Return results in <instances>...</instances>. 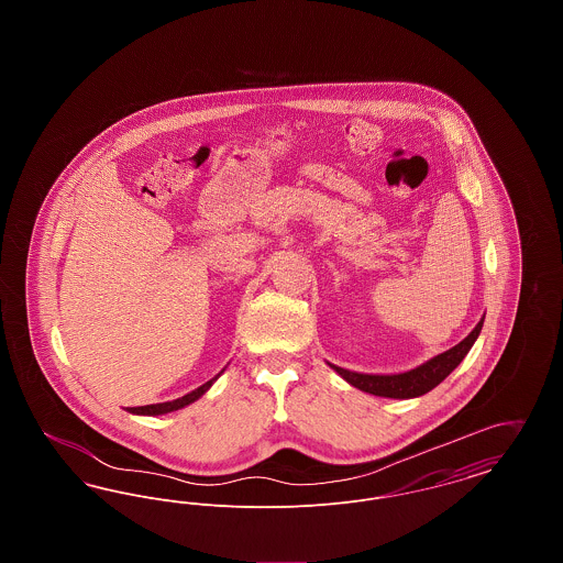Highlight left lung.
Masks as SVG:
<instances>
[{"mask_svg":"<svg viewBox=\"0 0 563 563\" xmlns=\"http://www.w3.org/2000/svg\"><path fill=\"white\" fill-rule=\"evenodd\" d=\"M483 319L477 322V327L460 342L455 344L454 349L434 356L427 361L424 365L405 372V374L397 375H369L356 374V372H349L342 367L331 365L338 374L342 375L349 384L354 388L369 393L375 397H388V399H413V397H422L434 386H439L448 375L454 372L455 367L460 365V361L468 354L471 346L475 344V340L482 333Z\"/></svg>","mask_w":563,"mask_h":563,"instance_id":"8db88e82","label":"left lung"}]
</instances>
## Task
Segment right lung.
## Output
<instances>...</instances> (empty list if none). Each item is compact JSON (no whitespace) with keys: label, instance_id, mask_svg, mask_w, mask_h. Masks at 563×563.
Segmentation results:
<instances>
[{"label":"right lung","instance_id":"right-lung-1","mask_svg":"<svg viewBox=\"0 0 563 563\" xmlns=\"http://www.w3.org/2000/svg\"><path fill=\"white\" fill-rule=\"evenodd\" d=\"M217 377L213 379H209L207 384H202L200 388H196V390H191L189 395L186 397H181V399H175V401L168 402H156V405H141V407H129V411L131 413H139V416H161V413H168V411H177V409H181V407H186L189 402L196 401V399H200L209 388H211V384H213Z\"/></svg>","mask_w":563,"mask_h":563}]
</instances>
